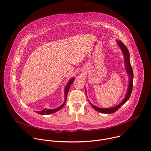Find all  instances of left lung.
Listing matches in <instances>:
<instances>
[{
	"label": "left lung",
	"mask_w": 151,
	"mask_h": 151,
	"mask_svg": "<svg viewBox=\"0 0 151 151\" xmlns=\"http://www.w3.org/2000/svg\"><path fill=\"white\" fill-rule=\"evenodd\" d=\"M118 45H119V46L120 47L121 49L122 50V52L124 53V57H125V65H126V69L127 71V73H128V75L129 76V87H128V90L126 95L125 98L124 99V101L118 105H117L116 106L114 107V108H107V109H104V108H98L96 106H94L93 105H92L91 102L90 104L91 105V106L97 111L99 112H102V113H104V114H112L114 113L115 112H116L119 108H120L129 98L131 93H132V88H133V79H134V73H133V70L131 65V62H130V55L129 53V51L127 49V47H126V46L121 42V41H118Z\"/></svg>",
	"instance_id": "8db88e82"
}]
</instances>
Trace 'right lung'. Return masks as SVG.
<instances>
[{
    "instance_id": "1",
    "label": "right lung",
    "mask_w": 151,
    "mask_h": 151,
    "mask_svg": "<svg viewBox=\"0 0 151 151\" xmlns=\"http://www.w3.org/2000/svg\"><path fill=\"white\" fill-rule=\"evenodd\" d=\"M74 81V78H72L71 79H70V81H69V82L68 83L66 88H65V102L64 103L60 106H59L58 108H56V109H43L42 111H37L36 112H37V114H40V115H49V114H53V113H55L58 111H59L60 109H61L62 108V107L64 106L65 104V102H66V98H67V96H68V93L69 92V90L70 88V86L73 83Z\"/></svg>"
}]
</instances>
